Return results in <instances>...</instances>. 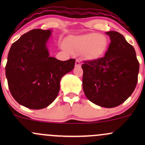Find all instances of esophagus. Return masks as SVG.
<instances>
[{
    "label": "esophagus",
    "instance_id": "obj_1",
    "mask_svg": "<svg viewBox=\"0 0 145 145\" xmlns=\"http://www.w3.org/2000/svg\"><path fill=\"white\" fill-rule=\"evenodd\" d=\"M80 65H81L80 62V61H78V60H76V63H75V66H76V67H80Z\"/></svg>",
    "mask_w": 145,
    "mask_h": 145
}]
</instances>
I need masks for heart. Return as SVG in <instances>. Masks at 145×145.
I'll return each instance as SVG.
<instances>
[{"mask_svg": "<svg viewBox=\"0 0 145 145\" xmlns=\"http://www.w3.org/2000/svg\"><path fill=\"white\" fill-rule=\"evenodd\" d=\"M65 44L72 50L82 52L84 59L93 60L99 57L106 50L108 39L99 33H89L67 38Z\"/></svg>", "mask_w": 145, "mask_h": 145, "instance_id": "1", "label": "heart"}]
</instances>
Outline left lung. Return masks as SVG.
I'll return each mask as SVG.
<instances>
[{"label":"left lung","instance_id":"obj_1","mask_svg":"<svg viewBox=\"0 0 145 145\" xmlns=\"http://www.w3.org/2000/svg\"><path fill=\"white\" fill-rule=\"evenodd\" d=\"M110 43L105 55L82 64V87L89 101L101 107L123 103L135 89L139 63L135 50L122 35L106 32Z\"/></svg>","mask_w":145,"mask_h":145}]
</instances>
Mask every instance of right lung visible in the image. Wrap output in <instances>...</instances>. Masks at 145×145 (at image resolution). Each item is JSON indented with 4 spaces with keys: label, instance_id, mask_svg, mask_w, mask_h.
<instances>
[{
    "label": "right lung",
    "instance_id": "right-lung-1",
    "mask_svg": "<svg viewBox=\"0 0 145 145\" xmlns=\"http://www.w3.org/2000/svg\"><path fill=\"white\" fill-rule=\"evenodd\" d=\"M52 30L33 29L11 45L5 74L11 95L22 106L39 110L57 97L60 81L74 69L75 59L50 56L47 43Z\"/></svg>",
    "mask_w": 145,
    "mask_h": 145
}]
</instances>
